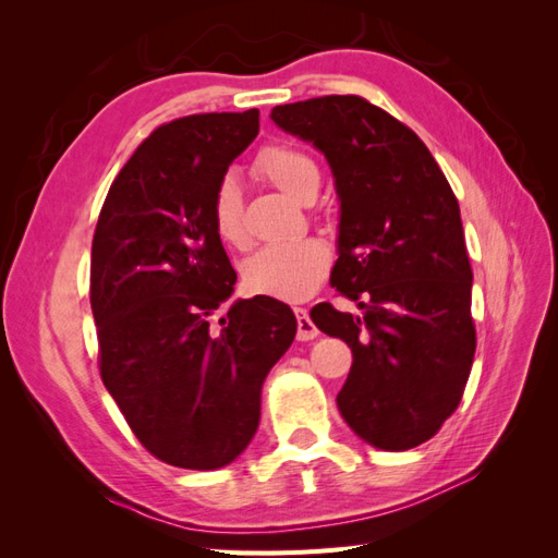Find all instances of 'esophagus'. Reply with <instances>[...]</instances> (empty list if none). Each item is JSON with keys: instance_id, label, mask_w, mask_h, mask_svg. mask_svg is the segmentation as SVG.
Returning <instances> with one entry per match:
<instances>
[{"instance_id": "esophagus-1", "label": "esophagus", "mask_w": 558, "mask_h": 558, "mask_svg": "<svg viewBox=\"0 0 558 558\" xmlns=\"http://www.w3.org/2000/svg\"><path fill=\"white\" fill-rule=\"evenodd\" d=\"M295 318H298V340L300 342H307V340L318 337V328L314 326V320L310 318L307 310L295 307Z\"/></svg>"}]
</instances>
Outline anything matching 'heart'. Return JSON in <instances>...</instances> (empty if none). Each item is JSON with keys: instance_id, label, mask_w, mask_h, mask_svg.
<instances>
[{"instance_id": "obj_1", "label": "heart", "mask_w": 558, "mask_h": 558, "mask_svg": "<svg viewBox=\"0 0 558 558\" xmlns=\"http://www.w3.org/2000/svg\"><path fill=\"white\" fill-rule=\"evenodd\" d=\"M253 172L295 202H305L310 195H316L320 181L314 158L305 150L286 144L263 148L253 162ZM211 223L216 238L223 244H246L242 193L232 179H226L218 185L211 205ZM328 265V246L320 240L307 238L260 248L244 263L242 275L251 293L298 302L307 300L318 289L320 281L326 279Z\"/></svg>"}]
</instances>
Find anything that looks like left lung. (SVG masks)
Listing matches in <instances>:
<instances>
[{
    "instance_id": "left-lung-1",
    "label": "left lung",
    "mask_w": 558,
    "mask_h": 558,
    "mask_svg": "<svg viewBox=\"0 0 558 558\" xmlns=\"http://www.w3.org/2000/svg\"><path fill=\"white\" fill-rule=\"evenodd\" d=\"M269 118L326 156L340 199L330 283L361 314L312 310L353 353L337 408L367 445L412 449L459 408L475 359L459 199L426 144L359 95L281 105Z\"/></svg>"
}]
</instances>
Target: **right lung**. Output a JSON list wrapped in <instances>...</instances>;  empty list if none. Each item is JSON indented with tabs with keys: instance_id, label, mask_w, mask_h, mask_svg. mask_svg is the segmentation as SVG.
<instances>
[{
	"instance_id": "1",
	"label": "right lung",
	"mask_w": 558,
	"mask_h": 558,
	"mask_svg": "<svg viewBox=\"0 0 558 558\" xmlns=\"http://www.w3.org/2000/svg\"><path fill=\"white\" fill-rule=\"evenodd\" d=\"M258 109L195 113L160 125L111 183L93 238L90 307L99 375L156 459L216 470L248 447L269 369L293 344L295 314L256 295L211 223L232 160L256 140Z\"/></svg>"
}]
</instances>
